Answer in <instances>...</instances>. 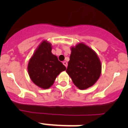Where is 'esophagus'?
Here are the masks:
<instances>
[{
	"label": "esophagus",
	"mask_w": 128,
	"mask_h": 128,
	"mask_svg": "<svg viewBox=\"0 0 128 128\" xmlns=\"http://www.w3.org/2000/svg\"><path fill=\"white\" fill-rule=\"evenodd\" d=\"M63 65H65V66H66V67H67V65H68V64H67V62H65H65H63Z\"/></svg>",
	"instance_id": "esophagus-1"
}]
</instances>
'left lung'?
Wrapping results in <instances>:
<instances>
[{
	"label": "left lung",
	"instance_id": "8db88e82",
	"mask_svg": "<svg viewBox=\"0 0 128 128\" xmlns=\"http://www.w3.org/2000/svg\"><path fill=\"white\" fill-rule=\"evenodd\" d=\"M66 72L80 90L93 86L101 73V63L91 48L81 43L71 48Z\"/></svg>",
	"mask_w": 128,
	"mask_h": 128
}]
</instances>
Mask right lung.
I'll return each instance as SVG.
<instances>
[{
    "label": "right lung",
    "instance_id": "1",
    "mask_svg": "<svg viewBox=\"0 0 128 128\" xmlns=\"http://www.w3.org/2000/svg\"><path fill=\"white\" fill-rule=\"evenodd\" d=\"M51 44L44 40L38 46L28 63V73L36 85L47 89L60 72L66 70L57 56L51 52Z\"/></svg>",
    "mask_w": 128,
    "mask_h": 128
}]
</instances>
